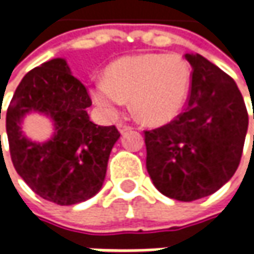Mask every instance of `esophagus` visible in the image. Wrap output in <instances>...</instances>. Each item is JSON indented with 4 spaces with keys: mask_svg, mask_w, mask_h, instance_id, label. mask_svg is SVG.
<instances>
[{
    "mask_svg": "<svg viewBox=\"0 0 254 254\" xmlns=\"http://www.w3.org/2000/svg\"><path fill=\"white\" fill-rule=\"evenodd\" d=\"M117 128H119V131L122 132V134H124L126 131H130V130H132L131 126H128V124H126V123H119V124H117Z\"/></svg>",
    "mask_w": 254,
    "mask_h": 254,
    "instance_id": "obj_1",
    "label": "esophagus"
}]
</instances>
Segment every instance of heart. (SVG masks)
<instances>
[{
	"label": "heart",
	"mask_w": 254,
	"mask_h": 254,
	"mask_svg": "<svg viewBox=\"0 0 254 254\" xmlns=\"http://www.w3.org/2000/svg\"><path fill=\"white\" fill-rule=\"evenodd\" d=\"M190 64L178 54H141L122 58L107 66L104 80L92 87L94 103L114 116L126 99L132 112L150 126L172 122L187 102Z\"/></svg>",
	"instance_id": "heart-1"
}]
</instances>
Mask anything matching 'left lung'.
<instances>
[{"label": "left lung", "mask_w": 254, "mask_h": 254, "mask_svg": "<svg viewBox=\"0 0 254 254\" xmlns=\"http://www.w3.org/2000/svg\"><path fill=\"white\" fill-rule=\"evenodd\" d=\"M184 112L144 131L147 171L162 195L190 202L222 188L239 167L249 116L235 80L199 54ZM254 119V116H253Z\"/></svg>", "instance_id": "1"}]
</instances>
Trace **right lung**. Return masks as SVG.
Returning a JSON list of instances; mask_svg holds the SVG:
<instances>
[{
	"label": "right lung",
	"instance_id": "add662e5",
	"mask_svg": "<svg viewBox=\"0 0 254 254\" xmlns=\"http://www.w3.org/2000/svg\"><path fill=\"white\" fill-rule=\"evenodd\" d=\"M90 106L87 89L61 58L32 69L18 84L6 110L11 160L19 177L41 198L74 205L102 188L120 132L116 126L90 122ZM31 111L53 119L55 134L49 142L34 143L22 134V119Z\"/></svg>",
	"mask_w": 254,
	"mask_h": 254
}]
</instances>
